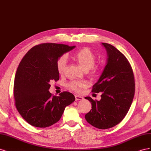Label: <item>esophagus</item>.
I'll return each mask as SVG.
<instances>
[{"label": "esophagus", "instance_id": "esophagus-1", "mask_svg": "<svg viewBox=\"0 0 151 151\" xmlns=\"http://www.w3.org/2000/svg\"><path fill=\"white\" fill-rule=\"evenodd\" d=\"M75 98H76V101H79V100L83 99V98L81 96H79V95H75Z\"/></svg>", "mask_w": 151, "mask_h": 151}]
</instances>
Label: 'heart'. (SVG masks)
I'll return each mask as SVG.
<instances>
[{"label":"heart","instance_id":"b5f03b06","mask_svg":"<svg viewBox=\"0 0 151 151\" xmlns=\"http://www.w3.org/2000/svg\"><path fill=\"white\" fill-rule=\"evenodd\" d=\"M72 58L85 70L92 69V74L97 71L96 68L94 67L96 62V56L89 48H84L79 50L73 55ZM67 66V58L65 55H63L58 58L57 63V68L59 74H63L66 70ZM67 86L72 91L80 92L82 89L87 86V83L84 81H72L68 83Z\"/></svg>","mask_w":151,"mask_h":151}]
</instances>
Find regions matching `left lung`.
Here are the masks:
<instances>
[{"mask_svg":"<svg viewBox=\"0 0 151 151\" xmlns=\"http://www.w3.org/2000/svg\"><path fill=\"white\" fill-rule=\"evenodd\" d=\"M102 45L107 52L106 65L92 89L93 93H102L101 99L85 98L92 104L85 118L94 127L108 129L118 124L129 111L135 94V79L124 55L110 44Z\"/></svg>","mask_w":151,"mask_h":151,"instance_id":"obj_1","label":"left lung"}]
</instances>
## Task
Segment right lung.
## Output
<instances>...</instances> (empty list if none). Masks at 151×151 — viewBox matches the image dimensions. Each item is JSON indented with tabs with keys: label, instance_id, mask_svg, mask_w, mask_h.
Masks as SVG:
<instances>
[{
	"label": "right lung",
	"instance_id": "obj_1",
	"mask_svg": "<svg viewBox=\"0 0 151 151\" xmlns=\"http://www.w3.org/2000/svg\"><path fill=\"white\" fill-rule=\"evenodd\" d=\"M76 46L42 43L33 47L22 58L14 84L15 104L21 116L32 126L45 128L57 123L67 106L75 101L64 91L57 96L49 92L50 82L59 79L57 63Z\"/></svg>",
	"mask_w": 151,
	"mask_h": 151
}]
</instances>
